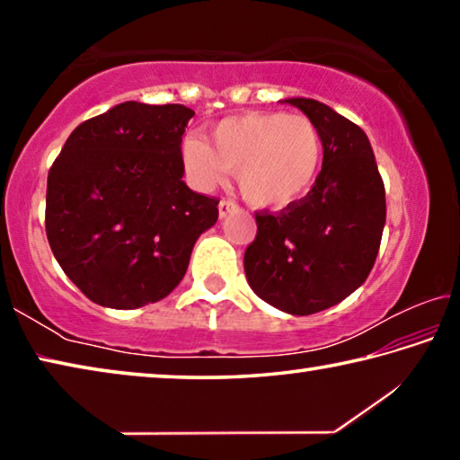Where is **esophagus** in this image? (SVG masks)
<instances>
[{"mask_svg":"<svg viewBox=\"0 0 460 460\" xmlns=\"http://www.w3.org/2000/svg\"><path fill=\"white\" fill-rule=\"evenodd\" d=\"M233 208H235V202L223 199V200L219 202V217H221V219H225V217H227V215L233 211Z\"/></svg>","mask_w":460,"mask_h":460,"instance_id":"34e87169","label":"esophagus"}]
</instances>
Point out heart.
<instances>
[{
	"label": "heart",
	"mask_w": 460,
	"mask_h": 460,
	"mask_svg": "<svg viewBox=\"0 0 460 460\" xmlns=\"http://www.w3.org/2000/svg\"><path fill=\"white\" fill-rule=\"evenodd\" d=\"M324 158V139L305 115L243 113L217 123L211 144H182L186 174L200 190H213L235 172L239 192L255 208L290 207L313 190Z\"/></svg>",
	"instance_id": "1"
}]
</instances>
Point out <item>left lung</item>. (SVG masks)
I'll return each mask as SVG.
<instances>
[{
  "instance_id": "left-lung-1",
  "label": "left lung",
  "mask_w": 460,
  "mask_h": 460,
  "mask_svg": "<svg viewBox=\"0 0 460 460\" xmlns=\"http://www.w3.org/2000/svg\"><path fill=\"white\" fill-rule=\"evenodd\" d=\"M316 123L323 170L305 199L278 215L255 213L245 249L252 290L282 313H321L353 294L376 263L385 225V189L365 131L329 105L284 99Z\"/></svg>"
}]
</instances>
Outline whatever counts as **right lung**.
Segmentation results:
<instances>
[{
    "label": "right lung",
    "instance_id": "1",
    "mask_svg": "<svg viewBox=\"0 0 460 460\" xmlns=\"http://www.w3.org/2000/svg\"><path fill=\"white\" fill-rule=\"evenodd\" d=\"M184 105L126 101L83 121L49 172L46 237L71 282L95 305L131 310L181 284L219 200L190 190Z\"/></svg>",
    "mask_w": 460,
    "mask_h": 460
}]
</instances>
